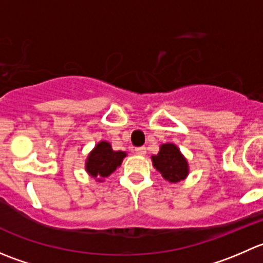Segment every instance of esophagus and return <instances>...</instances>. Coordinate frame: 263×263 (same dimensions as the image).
<instances>
[{
    "label": "esophagus",
    "instance_id": "obj_1",
    "mask_svg": "<svg viewBox=\"0 0 263 263\" xmlns=\"http://www.w3.org/2000/svg\"><path fill=\"white\" fill-rule=\"evenodd\" d=\"M135 151H136V153L139 154V155H145V154H146V147H145V146L136 147V148H135Z\"/></svg>",
    "mask_w": 263,
    "mask_h": 263
}]
</instances>
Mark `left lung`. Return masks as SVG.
<instances>
[{"label": "left lung", "instance_id": "1", "mask_svg": "<svg viewBox=\"0 0 263 263\" xmlns=\"http://www.w3.org/2000/svg\"><path fill=\"white\" fill-rule=\"evenodd\" d=\"M153 163L163 178L171 183L182 181L188 174L187 161L173 144L161 145L158 155L153 156Z\"/></svg>", "mask_w": 263, "mask_h": 263}]
</instances>
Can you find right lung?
Masks as SVG:
<instances>
[{
  "label": "right lung",
  "instance_id": "1",
  "mask_svg": "<svg viewBox=\"0 0 263 263\" xmlns=\"http://www.w3.org/2000/svg\"><path fill=\"white\" fill-rule=\"evenodd\" d=\"M124 156H126V153L113 151L108 142H99L87 158V173L94 178H105L121 165Z\"/></svg>",
  "mask_w": 263,
  "mask_h": 263
}]
</instances>
